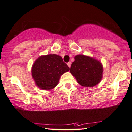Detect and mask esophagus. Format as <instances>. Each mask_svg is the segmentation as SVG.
Listing matches in <instances>:
<instances>
[{
  "instance_id": "obj_1",
  "label": "esophagus",
  "mask_w": 132,
  "mask_h": 132,
  "mask_svg": "<svg viewBox=\"0 0 132 132\" xmlns=\"http://www.w3.org/2000/svg\"><path fill=\"white\" fill-rule=\"evenodd\" d=\"M67 64H68V66H69V68H71V62H68V63H67Z\"/></svg>"
}]
</instances>
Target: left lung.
<instances>
[{"label":"left lung","mask_w":132,"mask_h":132,"mask_svg":"<svg viewBox=\"0 0 132 132\" xmlns=\"http://www.w3.org/2000/svg\"><path fill=\"white\" fill-rule=\"evenodd\" d=\"M72 63L70 72L82 86L92 87L103 78V66L98 60L90 56L77 55Z\"/></svg>","instance_id":"obj_1"}]
</instances>
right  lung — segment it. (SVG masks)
Instances as JSON below:
<instances>
[{
    "label": "right lung",
    "instance_id": "add662e5",
    "mask_svg": "<svg viewBox=\"0 0 132 132\" xmlns=\"http://www.w3.org/2000/svg\"><path fill=\"white\" fill-rule=\"evenodd\" d=\"M69 68L57 54L40 56L33 63L32 77L38 88L52 90L57 86L61 75L69 71Z\"/></svg>",
    "mask_w": 132,
    "mask_h": 132
}]
</instances>
